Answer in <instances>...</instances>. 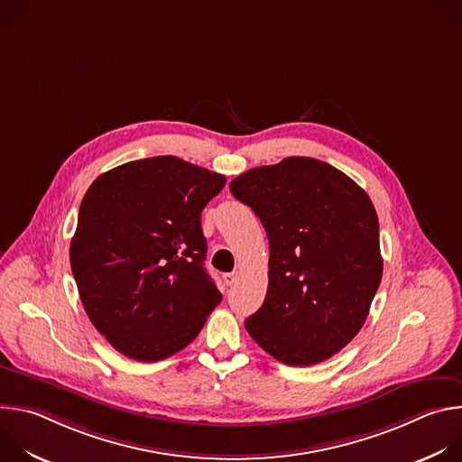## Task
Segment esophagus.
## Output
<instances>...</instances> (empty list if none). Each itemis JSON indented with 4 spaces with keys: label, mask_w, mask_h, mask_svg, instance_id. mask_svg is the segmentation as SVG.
<instances>
[{
    "label": "esophagus",
    "mask_w": 462,
    "mask_h": 462,
    "mask_svg": "<svg viewBox=\"0 0 462 462\" xmlns=\"http://www.w3.org/2000/svg\"><path fill=\"white\" fill-rule=\"evenodd\" d=\"M237 278H239V273H237V271H236V273H228V274H225V276H223V280H225V283H226V285H234Z\"/></svg>",
    "instance_id": "esophagus-1"
}]
</instances>
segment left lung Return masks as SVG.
<instances>
[{
	"mask_svg": "<svg viewBox=\"0 0 462 462\" xmlns=\"http://www.w3.org/2000/svg\"><path fill=\"white\" fill-rule=\"evenodd\" d=\"M267 232L269 289L245 319L254 342L287 365H314L362 328L382 280L369 195L335 166L287 157L230 182Z\"/></svg>",
	"mask_w": 462,
	"mask_h": 462,
	"instance_id": "obj_1",
	"label": "left lung"
}]
</instances>
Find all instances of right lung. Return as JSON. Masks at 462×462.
Here are the masks:
<instances>
[{"label":"right lung","mask_w":462,"mask_h":462,"mask_svg":"<svg viewBox=\"0 0 462 462\" xmlns=\"http://www.w3.org/2000/svg\"><path fill=\"white\" fill-rule=\"evenodd\" d=\"M221 173L173 155L131 161L93 180L71 239V271L97 331L122 355L164 360L221 303L205 269L201 212Z\"/></svg>","instance_id":"obj_1"}]
</instances>
